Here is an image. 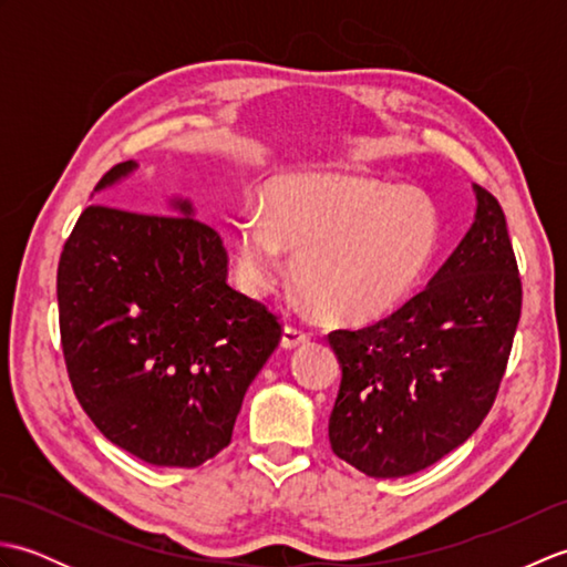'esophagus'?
Segmentation results:
<instances>
[{
  "label": "esophagus",
  "mask_w": 567,
  "mask_h": 567,
  "mask_svg": "<svg viewBox=\"0 0 567 567\" xmlns=\"http://www.w3.org/2000/svg\"><path fill=\"white\" fill-rule=\"evenodd\" d=\"M311 339V336L305 331V329H299V327H285L282 329V348H297V346H305L307 341Z\"/></svg>",
  "instance_id": "obj_1"
}]
</instances>
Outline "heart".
<instances>
[{
	"instance_id": "heart-1",
	"label": "heart",
	"mask_w": 567,
	"mask_h": 567,
	"mask_svg": "<svg viewBox=\"0 0 567 567\" xmlns=\"http://www.w3.org/2000/svg\"><path fill=\"white\" fill-rule=\"evenodd\" d=\"M441 236V212L424 189L358 175H292L268 187L265 212L240 216L234 246L250 295L282 282L287 248L299 290L319 311L370 323L426 280Z\"/></svg>"
}]
</instances>
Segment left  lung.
Returning <instances> with one entry per match:
<instances>
[{"mask_svg": "<svg viewBox=\"0 0 567 567\" xmlns=\"http://www.w3.org/2000/svg\"><path fill=\"white\" fill-rule=\"evenodd\" d=\"M473 189L475 221L426 290L372 327L329 333L343 372L329 441L370 477H404L441 461L495 404L522 280L499 202Z\"/></svg>", "mask_w": 567, "mask_h": 567, "instance_id": "1", "label": "left lung"}]
</instances>
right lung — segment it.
I'll list each match as a JSON object with an SVG mask.
<instances>
[{
	"instance_id": "1",
	"label": "right lung",
	"mask_w": 567,
	"mask_h": 567,
	"mask_svg": "<svg viewBox=\"0 0 567 567\" xmlns=\"http://www.w3.org/2000/svg\"><path fill=\"white\" fill-rule=\"evenodd\" d=\"M136 167L114 165L94 192ZM226 275L221 236L187 199L167 214L92 204L60 252L72 390L106 439L151 465L197 467L226 449L248 384L280 343L277 317Z\"/></svg>"
}]
</instances>
